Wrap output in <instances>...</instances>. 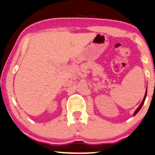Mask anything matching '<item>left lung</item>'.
Masks as SVG:
<instances>
[{"label": "left lung", "mask_w": 155, "mask_h": 155, "mask_svg": "<svg viewBox=\"0 0 155 155\" xmlns=\"http://www.w3.org/2000/svg\"><path fill=\"white\" fill-rule=\"evenodd\" d=\"M147 92H146V94H145V96H144V98H143V101H142V103H141V104L140 105V106H139V107L137 109V110H136V111L135 112V113H134V115H135L136 114H137V113H138V111L139 110H140L141 109V107H142V106H143V104H144V101H145V99H146V97H147Z\"/></svg>", "instance_id": "1"}]
</instances>
